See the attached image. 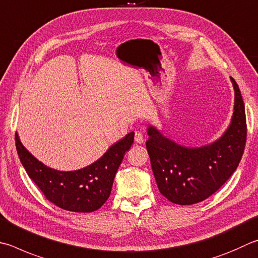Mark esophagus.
<instances>
[{"mask_svg": "<svg viewBox=\"0 0 258 258\" xmlns=\"http://www.w3.org/2000/svg\"><path fill=\"white\" fill-rule=\"evenodd\" d=\"M135 142L139 143V144H142L144 142V139H143V135L140 133V132H135V137H134Z\"/></svg>", "mask_w": 258, "mask_h": 258, "instance_id": "obj_1", "label": "esophagus"}]
</instances>
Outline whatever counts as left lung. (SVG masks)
Here are the masks:
<instances>
[{
    "label": "left lung",
    "mask_w": 258,
    "mask_h": 258,
    "mask_svg": "<svg viewBox=\"0 0 258 258\" xmlns=\"http://www.w3.org/2000/svg\"><path fill=\"white\" fill-rule=\"evenodd\" d=\"M231 121L214 142L185 147L149 125L147 149L158 188L170 202L191 205L214 194L237 169L245 150L247 127L245 105L237 82Z\"/></svg>",
    "instance_id": "obj_1"
}]
</instances>
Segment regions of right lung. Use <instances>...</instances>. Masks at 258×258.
I'll use <instances>...</instances> for the list:
<instances>
[{"instance_id": "obj_1", "label": "right lung", "mask_w": 258, "mask_h": 258, "mask_svg": "<svg viewBox=\"0 0 258 258\" xmlns=\"http://www.w3.org/2000/svg\"><path fill=\"white\" fill-rule=\"evenodd\" d=\"M133 142L134 132H131L91 165L74 171H60L47 167L32 156L16 133L17 152L28 176L46 199L71 212H93L102 207L109 198L124 154Z\"/></svg>"}]
</instances>
